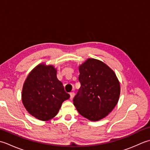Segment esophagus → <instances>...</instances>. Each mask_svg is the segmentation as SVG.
<instances>
[{
	"label": "esophagus",
	"instance_id": "1",
	"mask_svg": "<svg viewBox=\"0 0 150 150\" xmlns=\"http://www.w3.org/2000/svg\"><path fill=\"white\" fill-rule=\"evenodd\" d=\"M69 95H70V99H72V98L75 96V93L74 92H71V93H69Z\"/></svg>",
	"mask_w": 150,
	"mask_h": 150
}]
</instances>
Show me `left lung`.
Here are the masks:
<instances>
[{
  "label": "left lung",
  "mask_w": 150,
  "mask_h": 150,
  "mask_svg": "<svg viewBox=\"0 0 150 150\" xmlns=\"http://www.w3.org/2000/svg\"><path fill=\"white\" fill-rule=\"evenodd\" d=\"M81 88L73 98L79 113L96 121L108 115L119 100L120 84L111 68L100 60L89 59L79 67Z\"/></svg>",
  "instance_id": "obj_1"
}]
</instances>
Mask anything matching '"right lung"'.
Wrapping results in <instances>:
<instances>
[{
  "label": "right lung",
  "mask_w": 150,
  "mask_h": 150,
  "mask_svg": "<svg viewBox=\"0 0 150 150\" xmlns=\"http://www.w3.org/2000/svg\"><path fill=\"white\" fill-rule=\"evenodd\" d=\"M69 97L57 79L54 67L43 64L31 71L22 93V103L27 111L40 120H48L55 117L63 102Z\"/></svg>",
  "instance_id": "obj_1"
}]
</instances>
